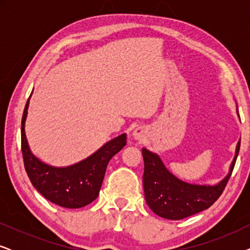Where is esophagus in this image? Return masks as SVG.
<instances>
[{"mask_svg":"<svg viewBox=\"0 0 250 250\" xmlns=\"http://www.w3.org/2000/svg\"><path fill=\"white\" fill-rule=\"evenodd\" d=\"M133 138L135 140H142L146 136V129L143 127H136L132 133Z\"/></svg>","mask_w":250,"mask_h":250,"instance_id":"esophagus-1","label":"esophagus"}]
</instances>
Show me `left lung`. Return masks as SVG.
<instances>
[{
	"label": "left lung",
	"instance_id": "left-lung-1",
	"mask_svg": "<svg viewBox=\"0 0 250 250\" xmlns=\"http://www.w3.org/2000/svg\"><path fill=\"white\" fill-rule=\"evenodd\" d=\"M237 114L239 116L238 108ZM240 140L235 148L228 175L214 186L193 184L180 180L170 173L157 153L143 148L145 160L143 189L146 201L153 213L167 220H182L209 208L218 199L230 179L237 160Z\"/></svg>",
	"mask_w": 250,
	"mask_h": 250
}]
</instances>
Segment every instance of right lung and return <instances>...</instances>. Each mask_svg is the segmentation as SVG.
<instances>
[{"mask_svg":"<svg viewBox=\"0 0 250 250\" xmlns=\"http://www.w3.org/2000/svg\"><path fill=\"white\" fill-rule=\"evenodd\" d=\"M29 99L21 119V151L30 182L44 198L58 206L81 208L91 204L100 192L109 160L125 146L126 134L123 133L104 143L94 153L74 165L67 167L47 165L30 151L27 142L25 122Z\"/></svg>","mask_w":250,"mask_h":250,"instance_id":"add662e5","label":"right lung"}]
</instances>
